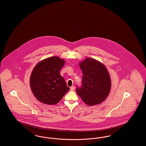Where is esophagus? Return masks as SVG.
<instances>
[{
  "instance_id": "1",
  "label": "esophagus",
  "mask_w": 146,
  "mask_h": 146,
  "mask_svg": "<svg viewBox=\"0 0 146 146\" xmlns=\"http://www.w3.org/2000/svg\"><path fill=\"white\" fill-rule=\"evenodd\" d=\"M70 90L71 91H74V90H75V88H74V86H72V87H70Z\"/></svg>"
}]
</instances>
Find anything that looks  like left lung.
I'll return each instance as SVG.
<instances>
[{
    "instance_id": "1",
    "label": "left lung",
    "mask_w": 146,
    "mask_h": 146,
    "mask_svg": "<svg viewBox=\"0 0 146 146\" xmlns=\"http://www.w3.org/2000/svg\"><path fill=\"white\" fill-rule=\"evenodd\" d=\"M79 64L83 76L82 87L76 88V93L88 105L102 103L111 90V78L106 67L103 63L91 58L84 59Z\"/></svg>"
}]
</instances>
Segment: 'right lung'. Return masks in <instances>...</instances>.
Wrapping results in <instances>:
<instances>
[{
	"label": "right lung",
	"mask_w": 146,
	"mask_h": 146,
	"mask_svg": "<svg viewBox=\"0 0 146 146\" xmlns=\"http://www.w3.org/2000/svg\"><path fill=\"white\" fill-rule=\"evenodd\" d=\"M64 59L52 56L41 60L35 66L30 77V86L35 98L43 104L55 105L70 90L60 71Z\"/></svg>",
	"instance_id": "1"
}]
</instances>
